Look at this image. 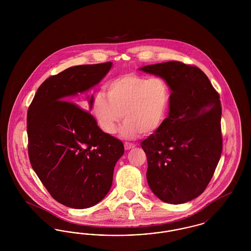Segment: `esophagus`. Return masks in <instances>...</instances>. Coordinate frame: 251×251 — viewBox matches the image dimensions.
Segmentation results:
<instances>
[{
	"label": "esophagus",
	"instance_id": "1",
	"mask_svg": "<svg viewBox=\"0 0 251 251\" xmlns=\"http://www.w3.org/2000/svg\"><path fill=\"white\" fill-rule=\"evenodd\" d=\"M124 147H125L126 150H131V149L135 148V145H134V144L127 143V142H126V143L124 144Z\"/></svg>",
	"mask_w": 251,
	"mask_h": 251
}]
</instances>
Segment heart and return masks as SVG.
<instances>
[{
	"label": "heart",
	"instance_id": "heart-1",
	"mask_svg": "<svg viewBox=\"0 0 251 251\" xmlns=\"http://www.w3.org/2000/svg\"><path fill=\"white\" fill-rule=\"evenodd\" d=\"M104 90L107 97L97 93L92 111L100 128L107 134L116 132L123 118L126 121L120 135L125 139L155 131L166 118L170 92L167 82L160 77L147 79L124 74L108 82Z\"/></svg>",
	"mask_w": 251,
	"mask_h": 251
}]
</instances>
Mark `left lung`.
I'll return each instance as SVG.
<instances>
[{
    "label": "left lung",
    "instance_id": "obj_1",
    "mask_svg": "<svg viewBox=\"0 0 251 251\" xmlns=\"http://www.w3.org/2000/svg\"><path fill=\"white\" fill-rule=\"evenodd\" d=\"M139 71L164 79L171 90L168 117L141 143L149 186L164 202H188L206 189L221 156L219 95L201 70L179 61Z\"/></svg>",
    "mask_w": 251,
    "mask_h": 251
}]
</instances>
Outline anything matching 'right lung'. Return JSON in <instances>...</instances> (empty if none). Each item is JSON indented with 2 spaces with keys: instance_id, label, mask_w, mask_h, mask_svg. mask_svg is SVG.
<instances>
[{
  "instance_id": "right-lung-1",
  "label": "right lung",
  "mask_w": 251,
  "mask_h": 251,
  "mask_svg": "<svg viewBox=\"0 0 251 251\" xmlns=\"http://www.w3.org/2000/svg\"><path fill=\"white\" fill-rule=\"evenodd\" d=\"M112 66H75L50 76L28 109L31 166L50 196L73 209L89 208L104 199L124 153L122 142L101 131L90 115L93 95L82 105L85 110L68 101L99 84Z\"/></svg>"
}]
</instances>
